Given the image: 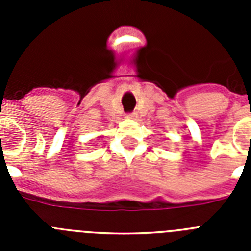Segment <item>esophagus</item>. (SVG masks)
<instances>
[{
  "label": "esophagus",
  "mask_w": 251,
  "mask_h": 251,
  "mask_svg": "<svg viewBox=\"0 0 251 251\" xmlns=\"http://www.w3.org/2000/svg\"><path fill=\"white\" fill-rule=\"evenodd\" d=\"M126 117L129 119H137V117H138V115H137V113H129V114H127Z\"/></svg>",
  "instance_id": "34e87169"
}]
</instances>
